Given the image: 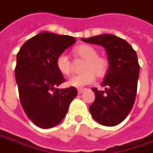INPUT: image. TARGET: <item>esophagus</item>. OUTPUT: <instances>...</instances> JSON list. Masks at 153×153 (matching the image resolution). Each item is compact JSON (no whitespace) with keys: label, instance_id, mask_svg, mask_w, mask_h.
Listing matches in <instances>:
<instances>
[{"label":"esophagus","instance_id":"34e87169","mask_svg":"<svg viewBox=\"0 0 153 153\" xmlns=\"http://www.w3.org/2000/svg\"><path fill=\"white\" fill-rule=\"evenodd\" d=\"M85 89H83V88H79L78 90H77V92H78V94H82V93H83V91H84Z\"/></svg>","mask_w":153,"mask_h":153}]
</instances>
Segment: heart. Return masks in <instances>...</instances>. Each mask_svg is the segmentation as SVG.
Masks as SVG:
<instances>
[{
	"label": "heart",
	"mask_w": 153,
	"mask_h": 153,
	"mask_svg": "<svg viewBox=\"0 0 153 153\" xmlns=\"http://www.w3.org/2000/svg\"><path fill=\"white\" fill-rule=\"evenodd\" d=\"M74 53L81 59H85L83 72L71 76L68 84L75 88H82L94 82L95 76H104L109 68L108 59L104 56L98 55V51L90 45H80L74 49ZM58 71L64 76H69L72 71V65L69 57L64 53L58 56L56 59Z\"/></svg>",
	"instance_id": "1"
}]
</instances>
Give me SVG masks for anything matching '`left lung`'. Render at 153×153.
<instances>
[{
  "label": "left lung",
  "mask_w": 153,
  "mask_h": 153,
  "mask_svg": "<svg viewBox=\"0 0 153 153\" xmlns=\"http://www.w3.org/2000/svg\"><path fill=\"white\" fill-rule=\"evenodd\" d=\"M88 43L105 48L109 68L101 83L105 91L96 88L95 100L89 106L94 120L105 126H116L132 110L137 92L140 65L136 52L125 40L110 34L82 38Z\"/></svg>",
  "instance_id": "8db88e82"
}]
</instances>
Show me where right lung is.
<instances>
[{
	"mask_svg": "<svg viewBox=\"0 0 153 153\" xmlns=\"http://www.w3.org/2000/svg\"><path fill=\"white\" fill-rule=\"evenodd\" d=\"M76 41L70 36L39 33L25 42L17 54L15 77L21 105L39 128L59 124L77 94L74 87L57 88L65 80L56 66L58 56Z\"/></svg>",
	"mask_w": 153,
	"mask_h": 153,
	"instance_id": "right-lung-1",
	"label": "right lung"
}]
</instances>
